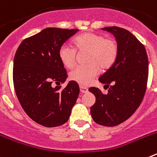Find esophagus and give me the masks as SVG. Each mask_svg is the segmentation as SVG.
I'll use <instances>...</instances> for the list:
<instances>
[{"instance_id":"34e87169","label":"esophagus","mask_w":157,"mask_h":157,"mask_svg":"<svg viewBox=\"0 0 157 157\" xmlns=\"http://www.w3.org/2000/svg\"><path fill=\"white\" fill-rule=\"evenodd\" d=\"M80 91H81V93H82V94H86V93H88V89H87V87L80 86Z\"/></svg>"}]
</instances>
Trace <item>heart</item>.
Wrapping results in <instances>:
<instances>
[{"label":"heart","mask_w":157,"mask_h":157,"mask_svg":"<svg viewBox=\"0 0 157 157\" xmlns=\"http://www.w3.org/2000/svg\"><path fill=\"white\" fill-rule=\"evenodd\" d=\"M74 47L63 44L59 47L58 56L67 68L75 66L76 50H88L86 65H79L70 72L69 78L82 86H88L101 69L109 68L115 63L119 52L118 44L112 38H105L102 34L86 32L74 39Z\"/></svg>","instance_id":"b5f03b06"}]
</instances>
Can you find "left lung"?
Segmentation results:
<instances>
[{"mask_svg":"<svg viewBox=\"0 0 157 157\" xmlns=\"http://www.w3.org/2000/svg\"><path fill=\"white\" fill-rule=\"evenodd\" d=\"M102 30L116 37L119 52L115 63L99 78L108 94L96 87L89 89L96 97L90 113L98 124L115 127L128 120L141 105L146 90L149 60L144 45L130 31L118 27Z\"/></svg>","mask_w":157,"mask_h":157,"instance_id":"1","label":"left lung"}]
</instances>
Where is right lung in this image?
Returning <instances> with one entry per match:
<instances>
[{"mask_svg":"<svg viewBox=\"0 0 157 157\" xmlns=\"http://www.w3.org/2000/svg\"><path fill=\"white\" fill-rule=\"evenodd\" d=\"M78 29L48 27L27 37L14 57L13 83L19 103L27 116L40 125L54 127L64 124L79 94V86L67 78L58 56L59 47Z\"/></svg>","mask_w":157,"mask_h":157,"instance_id":"obj_1","label":"right lung"}]
</instances>
